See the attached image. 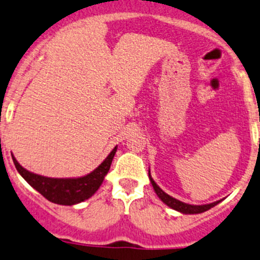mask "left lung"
Returning a JSON list of instances; mask_svg holds the SVG:
<instances>
[{
	"mask_svg": "<svg viewBox=\"0 0 260 260\" xmlns=\"http://www.w3.org/2000/svg\"><path fill=\"white\" fill-rule=\"evenodd\" d=\"M149 179H150V182H152V185L154 187V191H155L156 195L159 196V199H160L165 205H168V206L172 207V209H174V210L180 211V212H182V213H201V212H205V211L210 210L211 207L216 206V205H217L219 202V201H216V202H212V204H209V205H201V206L184 204V202L179 201V200L174 199V198H172V196L168 195V193H165L164 191H162L160 187H159L158 185L154 182L152 176H150V173H149Z\"/></svg>",
	"mask_w": 260,
	"mask_h": 260,
	"instance_id": "8db88e82",
	"label": "left lung"
}]
</instances>
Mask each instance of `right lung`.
Returning <instances> with one entry per match:
<instances>
[{
	"label": "right lung",
	"instance_id": "right-lung-1",
	"mask_svg": "<svg viewBox=\"0 0 260 260\" xmlns=\"http://www.w3.org/2000/svg\"><path fill=\"white\" fill-rule=\"evenodd\" d=\"M116 150L117 147L113 148V150L108 154L104 162L99 168H96L92 173L78 179H51L47 176L37 175V174L28 172L24 168H22L13 155L12 159L16 165V169L33 189H36L50 202L71 206V205L85 201L98 191L104 181L105 175L110 170Z\"/></svg>",
	"mask_w": 260,
	"mask_h": 260
}]
</instances>
